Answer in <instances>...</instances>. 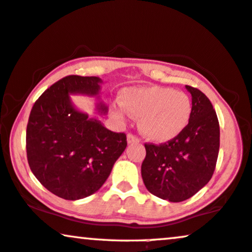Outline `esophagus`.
I'll use <instances>...</instances> for the list:
<instances>
[{
	"label": "esophagus",
	"instance_id": "1",
	"mask_svg": "<svg viewBox=\"0 0 252 252\" xmlns=\"http://www.w3.org/2000/svg\"><path fill=\"white\" fill-rule=\"evenodd\" d=\"M126 142H128V144H132V143H139V138L138 137L131 135V133H128V135H126Z\"/></svg>",
	"mask_w": 252,
	"mask_h": 252
}]
</instances>
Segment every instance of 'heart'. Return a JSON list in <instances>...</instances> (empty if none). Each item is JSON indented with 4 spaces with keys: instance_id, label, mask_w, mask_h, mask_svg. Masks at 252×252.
Listing matches in <instances>:
<instances>
[{
    "instance_id": "1",
    "label": "heart",
    "mask_w": 252,
    "mask_h": 252,
    "mask_svg": "<svg viewBox=\"0 0 252 252\" xmlns=\"http://www.w3.org/2000/svg\"><path fill=\"white\" fill-rule=\"evenodd\" d=\"M122 103L114 102L110 111L120 122L132 115L139 119L143 136L156 143H167L180 136L190 122L193 106L184 92L163 86H143L124 89Z\"/></svg>"
}]
</instances>
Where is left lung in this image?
I'll return each instance as SVG.
<instances>
[{
	"label": "left lung",
	"instance_id": "left-lung-1",
	"mask_svg": "<svg viewBox=\"0 0 252 252\" xmlns=\"http://www.w3.org/2000/svg\"><path fill=\"white\" fill-rule=\"evenodd\" d=\"M192 95L193 114L186 130L161 145L145 144L143 183L150 193L181 202L205 187L214 173L220 148V126L209 98L186 86Z\"/></svg>",
	"mask_w": 252,
	"mask_h": 252
}]
</instances>
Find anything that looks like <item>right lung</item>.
Instances as JSON below:
<instances>
[{
    "mask_svg": "<svg viewBox=\"0 0 252 252\" xmlns=\"http://www.w3.org/2000/svg\"><path fill=\"white\" fill-rule=\"evenodd\" d=\"M101 84L98 76H65L40 95L29 117L27 155L31 171L46 189L65 200L97 192L126 148V133L110 131L73 103L71 95L95 97L97 114L106 115Z\"/></svg>",
    "mask_w": 252,
    "mask_h": 252,
    "instance_id": "1",
    "label": "right lung"
}]
</instances>
